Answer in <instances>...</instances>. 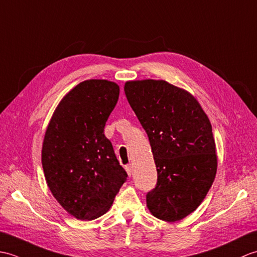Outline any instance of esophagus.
<instances>
[{
  "label": "esophagus",
  "mask_w": 257,
  "mask_h": 257,
  "mask_svg": "<svg viewBox=\"0 0 257 257\" xmlns=\"http://www.w3.org/2000/svg\"><path fill=\"white\" fill-rule=\"evenodd\" d=\"M125 170H126V173H127L128 176L132 175V166H131V164L125 166Z\"/></svg>",
  "instance_id": "1"
}]
</instances>
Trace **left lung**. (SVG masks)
Here are the masks:
<instances>
[{
	"instance_id": "1",
	"label": "left lung",
	"mask_w": 257,
	"mask_h": 257,
	"mask_svg": "<svg viewBox=\"0 0 257 257\" xmlns=\"http://www.w3.org/2000/svg\"><path fill=\"white\" fill-rule=\"evenodd\" d=\"M125 95L150 140L157 184L146 195L157 219L175 222L193 212L216 174L212 126L197 99L165 80L127 81Z\"/></svg>"
}]
</instances>
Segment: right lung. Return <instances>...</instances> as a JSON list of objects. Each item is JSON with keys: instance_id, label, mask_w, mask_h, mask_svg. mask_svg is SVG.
I'll list each match as a JSON object with an SVG mask.
<instances>
[{"instance_id": "add662e5", "label": "right lung", "mask_w": 257, "mask_h": 257, "mask_svg": "<svg viewBox=\"0 0 257 257\" xmlns=\"http://www.w3.org/2000/svg\"><path fill=\"white\" fill-rule=\"evenodd\" d=\"M118 94L115 82H80L59 102L45 133L42 164L48 188L78 220L106 213L127 178L104 135Z\"/></svg>"}]
</instances>
